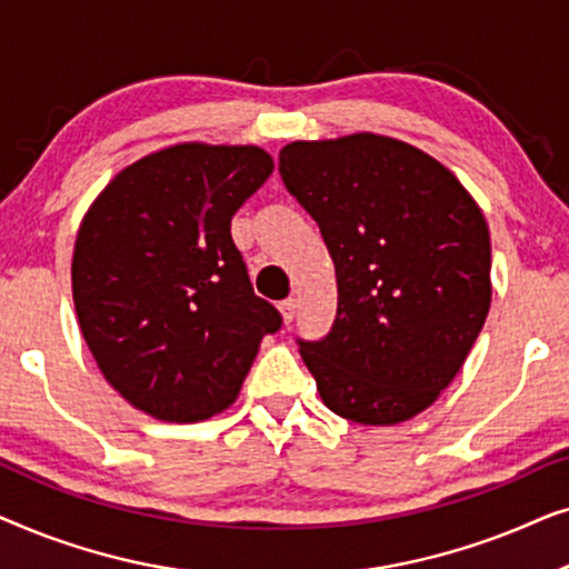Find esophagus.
I'll return each mask as SVG.
<instances>
[{
  "instance_id": "esophagus-1",
  "label": "esophagus",
  "mask_w": 569,
  "mask_h": 569,
  "mask_svg": "<svg viewBox=\"0 0 569 569\" xmlns=\"http://www.w3.org/2000/svg\"><path fill=\"white\" fill-rule=\"evenodd\" d=\"M279 310H282L284 321H287V323H292L295 313H298V300H295V298H287V300H282V302H279Z\"/></svg>"
}]
</instances>
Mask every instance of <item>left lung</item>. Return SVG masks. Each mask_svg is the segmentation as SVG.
<instances>
[{
    "instance_id": "8db88e82",
    "label": "left lung",
    "mask_w": 569,
    "mask_h": 569,
    "mask_svg": "<svg viewBox=\"0 0 569 569\" xmlns=\"http://www.w3.org/2000/svg\"><path fill=\"white\" fill-rule=\"evenodd\" d=\"M279 176L337 267L331 331L298 339L323 403L360 425L411 419L456 378L489 313L485 214L438 160L378 134L287 144Z\"/></svg>"
}]
</instances>
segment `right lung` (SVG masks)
I'll return each instance as SVG.
<instances>
[{"label":"right lung","instance_id":"obj_1","mask_svg":"<svg viewBox=\"0 0 569 569\" xmlns=\"http://www.w3.org/2000/svg\"><path fill=\"white\" fill-rule=\"evenodd\" d=\"M274 162L259 147L176 144L121 170L84 214L74 310L108 383L162 422L230 407L282 316L253 292L232 214Z\"/></svg>","mask_w":569,"mask_h":569}]
</instances>
